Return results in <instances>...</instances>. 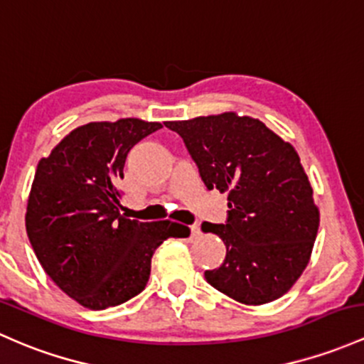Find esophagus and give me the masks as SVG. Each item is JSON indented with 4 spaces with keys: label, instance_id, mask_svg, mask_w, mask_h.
I'll use <instances>...</instances> for the list:
<instances>
[{
    "label": "esophagus",
    "instance_id": "esophagus-1",
    "mask_svg": "<svg viewBox=\"0 0 364 364\" xmlns=\"http://www.w3.org/2000/svg\"><path fill=\"white\" fill-rule=\"evenodd\" d=\"M199 234H201V230H199L198 225H191V237H198Z\"/></svg>",
    "mask_w": 364,
    "mask_h": 364
}]
</instances>
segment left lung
<instances>
[{
	"label": "left lung",
	"mask_w": 364,
	"mask_h": 364,
	"mask_svg": "<svg viewBox=\"0 0 364 364\" xmlns=\"http://www.w3.org/2000/svg\"><path fill=\"white\" fill-rule=\"evenodd\" d=\"M165 127L182 136L205 186L228 193V222L201 225L228 248L222 265L205 272L206 281L246 306L290 291L311 260L319 228L311 182L291 144L232 111Z\"/></svg>",
	"instance_id": "obj_1"
}]
</instances>
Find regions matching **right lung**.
I'll return each instance as SVG.
<instances>
[{
  "label": "right lung",
  "mask_w": 364,
  "mask_h": 364,
  "mask_svg": "<svg viewBox=\"0 0 364 364\" xmlns=\"http://www.w3.org/2000/svg\"><path fill=\"white\" fill-rule=\"evenodd\" d=\"M159 128L161 123L139 118L93 121L74 128L38 163L27 236L53 283L92 311L139 295L156 248L189 234L177 222H139L119 213L127 154Z\"/></svg>",
  "instance_id": "right-lung-1"
}]
</instances>
